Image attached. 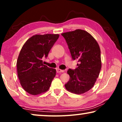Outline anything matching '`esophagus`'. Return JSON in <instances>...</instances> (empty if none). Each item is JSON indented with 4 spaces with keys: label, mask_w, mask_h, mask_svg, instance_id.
Listing matches in <instances>:
<instances>
[{
    "label": "esophagus",
    "mask_w": 122,
    "mask_h": 122,
    "mask_svg": "<svg viewBox=\"0 0 122 122\" xmlns=\"http://www.w3.org/2000/svg\"><path fill=\"white\" fill-rule=\"evenodd\" d=\"M56 73H63L64 71V70H61V69H56Z\"/></svg>",
    "instance_id": "esophagus-1"
}]
</instances>
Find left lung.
<instances>
[{
    "label": "left lung",
    "mask_w": 122,
    "mask_h": 122,
    "mask_svg": "<svg viewBox=\"0 0 122 122\" xmlns=\"http://www.w3.org/2000/svg\"><path fill=\"white\" fill-rule=\"evenodd\" d=\"M64 38L73 61H78L77 68L69 69V81L66 89L80 94L93 88L101 69V50L96 39L87 31L81 29L61 34Z\"/></svg>",
    "instance_id": "left-lung-1"
}]
</instances>
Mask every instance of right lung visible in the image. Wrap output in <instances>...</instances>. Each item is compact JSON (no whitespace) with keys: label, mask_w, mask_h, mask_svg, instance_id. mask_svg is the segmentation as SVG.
Masks as SVG:
<instances>
[{"label":"right lung","mask_w":122,"mask_h":122,"mask_svg":"<svg viewBox=\"0 0 122 122\" xmlns=\"http://www.w3.org/2000/svg\"><path fill=\"white\" fill-rule=\"evenodd\" d=\"M59 36V34L35 35L21 48L16 62L18 76L21 86L29 94L38 95L49 89L56 70L43 64L42 60L47 57Z\"/></svg>","instance_id":"add662e5"}]
</instances>
